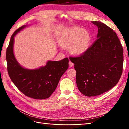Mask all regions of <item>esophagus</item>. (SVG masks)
Segmentation results:
<instances>
[{
    "label": "esophagus",
    "instance_id": "esophagus-1",
    "mask_svg": "<svg viewBox=\"0 0 129 129\" xmlns=\"http://www.w3.org/2000/svg\"><path fill=\"white\" fill-rule=\"evenodd\" d=\"M69 65L70 67H72V66L74 65V63H73V62H72V61H69Z\"/></svg>",
    "mask_w": 129,
    "mask_h": 129
}]
</instances>
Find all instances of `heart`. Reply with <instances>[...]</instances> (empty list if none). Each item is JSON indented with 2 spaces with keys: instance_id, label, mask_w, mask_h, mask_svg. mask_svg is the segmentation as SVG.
Returning a JSON list of instances; mask_svg holds the SVG:
<instances>
[{
  "instance_id": "obj_1",
  "label": "heart",
  "mask_w": 129,
  "mask_h": 129,
  "mask_svg": "<svg viewBox=\"0 0 129 129\" xmlns=\"http://www.w3.org/2000/svg\"><path fill=\"white\" fill-rule=\"evenodd\" d=\"M60 44L70 47V52L75 55H80L87 51L91 42V36L88 30L77 26L65 29L61 33Z\"/></svg>"
}]
</instances>
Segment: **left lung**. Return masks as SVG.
Here are the masks:
<instances>
[{
  "label": "left lung",
  "instance_id": "obj_1",
  "mask_svg": "<svg viewBox=\"0 0 129 129\" xmlns=\"http://www.w3.org/2000/svg\"><path fill=\"white\" fill-rule=\"evenodd\" d=\"M97 39L82 55L69 57L76 71L79 91L88 97L102 94L118 82L122 74L123 48L116 33L100 21Z\"/></svg>",
  "mask_w": 129,
  "mask_h": 129
}]
</instances>
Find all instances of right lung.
I'll return each instance as SVG.
<instances>
[{"label": "right lung", "instance_id": "right-lung-1", "mask_svg": "<svg viewBox=\"0 0 129 129\" xmlns=\"http://www.w3.org/2000/svg\"><path fill=\"white\" fill-rule=\"evenodd\" d=\"M26 27L24 25L17 29L11 38L6 50L7 71L12 81L24 95L36 100L47 99L55 91L61 77L68 68V58L48 61L46 66L36 69L22 67L14 55V38Z\"/></svg>", "mask_w": 129, "mask_h": 129}]
</instances>
